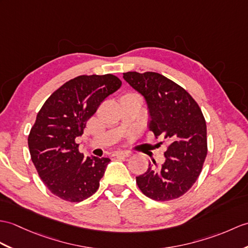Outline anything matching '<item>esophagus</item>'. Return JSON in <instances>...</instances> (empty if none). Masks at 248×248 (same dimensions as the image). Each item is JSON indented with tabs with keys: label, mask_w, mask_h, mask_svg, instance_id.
Wrapping results in <instances>:
<instances>
[{
	"label": "esophagus",
	"mask_w": 248,
	"mask_h": 248,
	"mask_svg": "<svg viewBox=\"0 0 248 248\" xmlns=\"http://www.w3.org/2000/svg\"><path fill=\"white\" fill-rule=\"evenodd\" d=\"M131 155V152L129 151H118L114 153L115 157H129Z\"/></svg>",
	"instance_id": "obj_1"
}]
</instances>
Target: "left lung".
<instances>
[{
    "label": "left lung",
    "instance_id": "1",
    "mask_svg": "<svg viewBox=\"0 0 248 248\" xmlns=\"http://www.w3.org/2000/svg\"><path fill=\"white\" fill-rule=\"evenodd\" d=\"M124 79L145 98L155 138L168 142L165 163L149 164L145 173L136 176L137 185L154 201L180 198L198 180L207 155L203 113L187 91L158 73L128 72Z\"/></svg>",
    "mask_w": 248,
    "mask_h": 248
}]
</instances>
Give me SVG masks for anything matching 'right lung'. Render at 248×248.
Returning a JSON list of instances; mask_svg holds the SVG:
<instances>
[{
	"mask_svg": "<svg viewBox=\"0 0 248 248\" xmlns=\"http://www.w3.org/2000/svg\"><path fill=\"white\" fill-rule=\"evenodd\" d=\"M122 81L114 75H82L65 82L44 102L28 136L31 160L51 193L82 202L99 188L110 158L84 157L75 140L100 103Z\"/></svg>",
	"mask_w": 248,
	"mask_h": 248,
	"instance_id": "obj_1",
	"label": "right lung"
}]
</instances>
